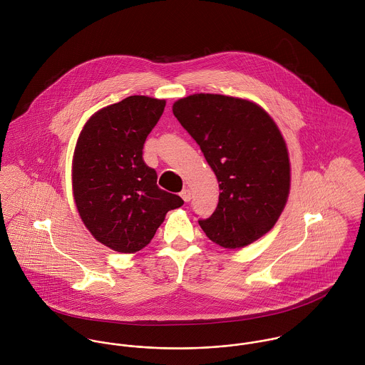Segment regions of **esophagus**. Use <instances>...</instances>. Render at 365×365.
Returning <instances> with one entry per match:
<instances>
[{
    "label": "esophagus",
    "instance_id": "1",
    "mask_svg": "<svg viewBox=\"0 0 365 365\" xmlns=\"http://www.w3.org/2000/svg\"><path fill=\"white\" fill-rule=\"evenodd\" d=\"M180 195H181V198H182V200H184V201H185V202H190V201H191V191H190V190H188V188H185V190H182V191H181V194H180Z\"/></svg>",
    "mask_w": 365,
    "mask_h": 365
}]
</instances>
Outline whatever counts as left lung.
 <instances>
[{
    "mask_svg": "<svg viewBox=\"0 0 365 365\" xmlns=\"http://www.w3.org/2000/svg\"><path fill=\"white\" fill-rule=\"evenodd\" d=\"M173 113L201 148L219 182V202L198 223L225 249L245 247L278 220L291 184L285 140L257 104L219 94H194Z\"/></svg>",
    "mask_w": 365,
    "mask_h": 365,
    "instance_id": "obj_1",
    "label": "left lung"
}]
</instances>
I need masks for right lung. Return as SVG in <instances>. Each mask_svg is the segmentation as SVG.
<instances>
[{"instance_id":"obj_1","label":"right lung","mask_w":365,"mask_h":365,"mask_svg":"<svg viewBox=\"0 0 365 365\" xmlns=\"http://www.w3.org/2000/svg\"><path fill=\"white\" fill-rule=\"evenodd\" d=\"M164 100L132 96L96 112L84 125L73 158L76 207L91 235L119 253L150 243L165 213L184 201L157 187L143 146Z\"/></svg>"}]
</instances>
